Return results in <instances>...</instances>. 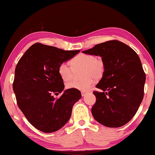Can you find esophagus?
I'll return each instance as SVG.
<instances>
[{
    "label": "esophagus",
    "instance_id": "34e87169",
    "mask_svg": "<svg viewBox=\"0 0 155 155\" xmlns=\"http://www.w3.org/2000/svg\"><path fill=\"white\" fill-rule=\"evenodd\" d=\"M86 94H87V93L85 92V91H81V95L82 96H84Z\"/></svg>",
    "mask_w": 155,
    "mask_h": 155
}]
</instances>
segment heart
Wrapping results in <instances>:
<instances>
[{"label": "heart", "instance_id": "1", "mask_svg": "<svg viewBox=\"0 0 155 155\" xmlns=\"http://www.w3.org/2000/svg\"><path fill=\"white\" fill-rule=\"evenodd\" d=\"M70 67L66 63H61L58 71L61 78L64 81H69L73 78L74 71L83 70L80 81H72L66 85L68 89H75L78 90L86 91L94 85V78L96 80L100 79L105 71V64L101 59H97L94 55L79 54L70 60Z\"/></svg>", "mask_w": 155, "mask_h": 155}]
</instances>
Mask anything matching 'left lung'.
I'll return each instance as SVG.
<instances>
[{
  "label": "left lung",
  "mask_w": 155,
  "mask_h": 155,
  "mask_svg": "<svg viewBox=\"0 0 155 155\" xmlns=\"http://www.w3.org/2000/svg\"><path fill=\"white\" fill-rule=\"evenodd\" d=\"M82 52L99 56L105 64L104 74L96 85L103 92H94V119L108 127L125 125L136 114L143 99L145 74L139 56L118 40L96 44Z\"/></svg>",
  "instance_id": "left-lung-1"
}]
</instances>
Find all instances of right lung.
Listing matches in <instances>:
<instances>
[{"mask_svg": "<svg viewBox=\"0 0 155 155\" xmlns=\"http://www.w3.org/2000/svg\"><path fill=\"white\" fill-rule=\"evenodd\" d=\"M80 50H64L36 43L15 68L13 90L20 109L31 125L44 133L56 131L69 121L74 105L81 97L75 89L64 90L58 68ZM62 91L58 99L53 97Z\"/></svg>", "mask_w": 155, "mask_h": 155, "instance_id": "obj_1", "label": "right lung"}]
</instances>
